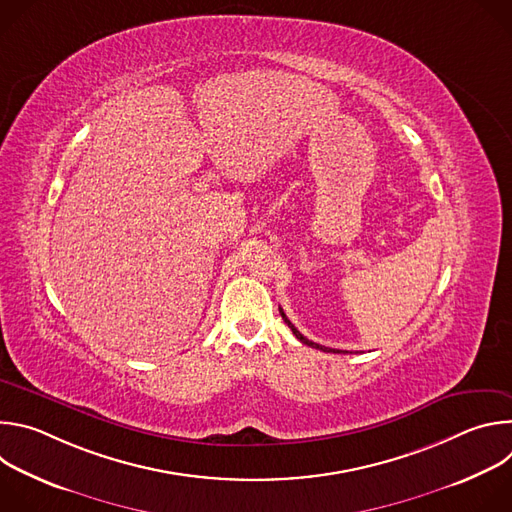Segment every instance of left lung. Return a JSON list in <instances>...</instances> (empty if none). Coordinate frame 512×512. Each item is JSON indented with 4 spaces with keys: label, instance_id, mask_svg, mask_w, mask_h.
Returning a JSON list of instances; mask_svg holds the SVG:
<instances>
[{
    "label": "left lung",
    "instance_id": "1",
    "mask_svg": "<svg viewBox=\"0 0 512 512\" xmlns=\"http://www.w3.org/2000/svg\"><path fill=\"white\" fill-rule=\"evenodd\" d=\"M279 314H281V318H283V322H285V324H287V326H289V328H291V332H294V336H296V338H298V340H300V342H304V344H308V346H312V348H318V350H324V352H342V350H336V348H328V346H322V344H316V342H312V340H308V338H306V336H304V334H302V332H300V330H298V328H296V326H294V324H291V322H289V320H287V316H285V314H283V310H281V308H279Z\"/></svg>",
    "mask_w": 512,
    "mask_h": 512
}]
</instances>
